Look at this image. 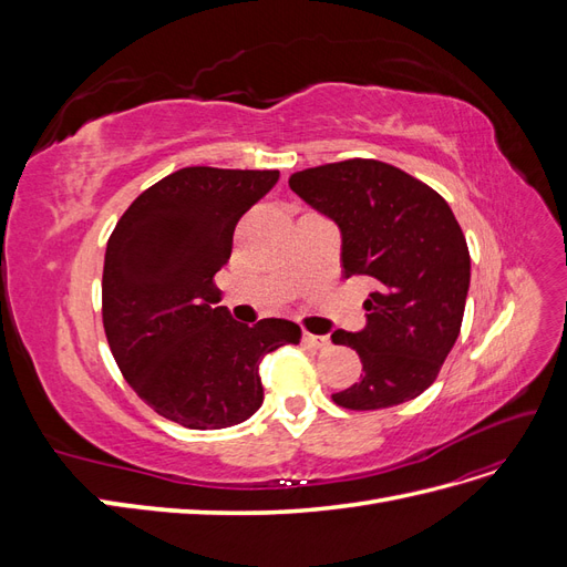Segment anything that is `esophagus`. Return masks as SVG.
<instances>
[{"label": "esophagus", "mask_w": 567, "mask_h": 567, "mask_svg": "<svg viewBox=\"0 0 567 567\" xmlns=\"http://www.w3.org/2000/svg\"><path fill=\"white\" fill-rule=\"evenodd\" d=\"M302 342L315 350H329L331 348V338L329 336H315V333H302Z\"/></svg>", "instance_id": "1"}]
</instances>
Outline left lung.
Listing matches in <instances>:
<instances>
[{
	"label": "left lung",
	"instance_id": "left-lung-1",
	"mask_svg": "<svg viewBox=\"0 0 567 567\" xmlns=\"http://www.w3.org/2000/svg\"><path fill=\"white\" fill-rule=\"evenodd\" d=\"M288 184L338 225L346 279L373 286L364 329L331 336L362 359V379L333 402L371 411L419 398L454 348L471 286L468 246L447 200L367 158L302 169Z\"/></svg>",
	"mask_w": 567,
	"mask_h": 567
}]
</instances>
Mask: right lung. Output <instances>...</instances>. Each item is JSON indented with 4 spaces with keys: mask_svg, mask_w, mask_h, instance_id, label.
<instances>
[{
    "mask_svg": "<svg viewBox=\"0 0 567 567\" xmlns=\"http://www.w3.org/2000/svg\"><path fill=\"white\" fill-rule=\"evenodd\" d=\"M279 169L184 167L136 198L115 225L104 260V329L140 398L192 431L244 423L260 409L262 357L298 346L300 326L231 319L215 274L234 229L271 192Z\"/></svg>",
    "mask_w": 567,
    "mask_h": 567,
    "instance_id": "right-lung-1",
    "label": "right lung"
}]
</instances>
